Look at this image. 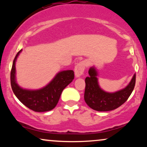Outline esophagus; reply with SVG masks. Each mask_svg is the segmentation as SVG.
I'll list each match as a JSON object with an SVG mask.
<instances>
[{
	"label": "esophagus",
	"instance_id": "1",
	"mask_svg": "<svg viewBox=\"0 0 147 147\" xmlns=\"http://www.w3.org/2000/svg\"><path fill=\"white\" fill-rule=\"evenodd\" d=\"M86 63L84 61L79 62L75 65V74L76 77H79L83 75L84 70H85Z\"/></svg>",
	"mask_w": 147,
	"mask_h": 147
}]
</instances>
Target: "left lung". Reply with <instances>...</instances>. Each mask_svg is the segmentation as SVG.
<instances>
[{
	"label": "left lung",
	"mask_w": 147,
	"mask_h": 147,
	"mask_svg": "<svg viewBox=\"0 0 147 147\" xmlns=\"http://www.w3.org/2000/svg\"><path fill=\"white\" fill-rule=\"evenodd\" d=\"M89 77L85 79L84 100L87 105L97 111H109L122 105L132 93L136 85V74L128 86L115 92H107L99 87L97 72L95 67L88 70Z\"/></svg>",
	"instance_id": "obj_1"
}]
</instances>
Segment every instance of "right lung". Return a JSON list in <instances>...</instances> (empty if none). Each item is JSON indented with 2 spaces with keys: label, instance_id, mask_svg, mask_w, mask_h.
<instances>
[{
  "label": "right lung",
  "instance_id": "right-lung-1",
  "mask_svg": "<svg viewBox=\"0 0 147 147\" xmlns=\"http://www.w3.org/2000/svg\"><path fill=\"white\" fill-rule=\"evenodd\" d=\"M21 51L22 50H20L15 57L10 74L11 88L14 95L25 106L35 112L52 110L59 100L62 91L74 79V71L69 70L59 72L46 86L38 90L23 89L16 83L15 77V63Z\"/></svg>",
  "mask_w": 147,
  "mask_h": 147
}]
</instances>
